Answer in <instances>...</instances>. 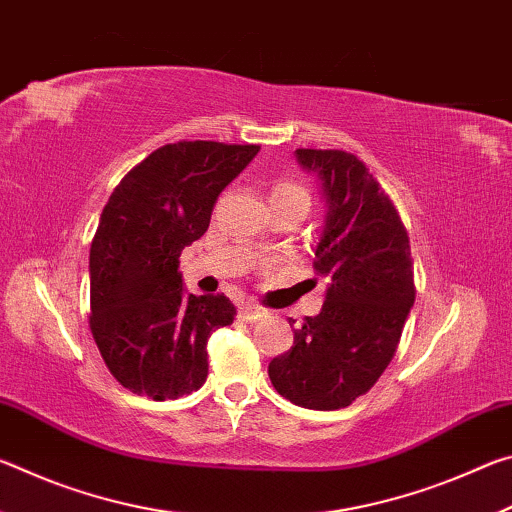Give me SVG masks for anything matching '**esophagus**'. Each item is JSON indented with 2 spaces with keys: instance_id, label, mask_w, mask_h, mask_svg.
Here are the masks:
<instances>
[{
  "instance_id": "34e87169",
  "label": "esophagus",
  "mask_w": 512,
  "mask_h": 512,
  "mask_svg": "<svg viewBox=\"0 0 512 512\" xmlns=\"http://www.w3.org/2000/svg\"><path fill=\"white\" fill-rule=\"evenodd\" d=\"M239 318L246 320V323H257V320L266 318V309L253 305V302H246V305L239 307Z\"/></svg>"
}]
</instances>
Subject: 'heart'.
Returning a JSON list of instances; mask_svg holds the SVG:
<instances>
[{
  "label": "heart",
  "mask_w": 512,
  "mask_h": 512,
  "mask_svg": "<svg viewBox=\"0 0 512 512\" xmlns=\"http://www.w3.org/2000/svg\"><path fill=\"white\" fill-rule=\"evenodd\" d=\"M271 203H280V201H305L307 203V192L305 187L298 185L296 180H277V183L271 187Z\"/></svg>",
  "instance_id": "b5f03b06"
}]
</instances>
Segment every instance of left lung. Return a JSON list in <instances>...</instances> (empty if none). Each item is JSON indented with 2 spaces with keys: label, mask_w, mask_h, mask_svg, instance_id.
<instances>
[{
  "label": "left lung",
  "mask_w": 512,
  "mask_h": 512,
  "mask_svg": "<svg viewBox=\"0 0 512 512\" xmlns=\"http://www.w3.org/2000/svg\"><path fill=\"white\" fill-rule=\"evenodd\" d=\"M296 160L323 192L314 268L327 287L323 309L293 329L291 350L268 363V377L302 409L336 411L368 393L393 359L415 300L411 246L357 155L298 149Z\"/></svg>",
  "instance_id": "left-lung-1"
}]
</instances>
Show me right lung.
I'll return each instance as SVG.
<instances>
[{
  "mask_svg": "<svg viewBox=\"0 0 512 512\" xmlns=\"http://www.w3.org/2000/svg\"><path fill=\"white\" fill-rule=\"evenodd\" d=\"M257 153V144H167L128 171L103 207L90 248V327L131 393L164 402L205 384L207 339L237 309L223 293H189L180 253L205 235L216 198Z\"/></svg>",
  "mask_w": 512,
  "mask_h": 512,
  "instance_id": "1",
  "label": "right lung"
}]
</instances>
